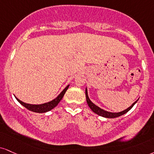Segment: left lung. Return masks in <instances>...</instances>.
I'll return each mask as SVG.
<instances>
[{
    "label": "left lung",
    "mask_w": 154,
    "mask_h": 154,
    "mask_svg": "<svg viewBox=\"0 0 154 154\" xmlns=\"http://www.w3.org/2000/svg\"><path fill=\"white\" fill-rule=\"evenodd\" d=\"M85 95H86V100H87V103H88V106L90 107V109L93 111L94 112H95L96 114L99 115V116H103V117H105V118H117V117H119V116H121L124 115L125 113H126L127 112H128L129 110H131V108H132L133 105L136 104V103L137 102V100L135 102V103H133L132 105H131V107H129L128 108H127L126 110L122 111V112H107V111H105L104 110H103V109L100 108L99 107H97V105H95L94 103H92L91 100H90V99H89L88 97V90H87V89L85 90Z\"/></svg>",
    "instance_id": "obj_1"
}]
</instances>
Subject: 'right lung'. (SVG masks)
<instances>
[{
	"label": "right lung",
	"mask_w": 154,
	"mask_h": 154,
	"mask_svg": "<svg viewBox=\"0 0 154 154\" xmlns=\"http://www.w3.org/2000/svg\"><path fill=\"white\" fill-rule=\"evenodd\" d=\"M69 85H67V86L64 89V90L61 92L59 95L57 96V97L55 98L54 100H53L49 102V103H44V104H41V105H31V104H27V103H23V102H22L20 100H18L17 97L16 98V100L19 102L21 104L23 105L26 107V108H27L28 110L32 111V112H39V113H42V112H48V111L51 110V109H53L54 107H55L57 106V105H58V103L60 102L61 100L62 99L63 96H64V94H65V92L66 90H67L68 88H69Z\"/></svg>",
	"instance_id": "obj_1"
}]
</instances>
